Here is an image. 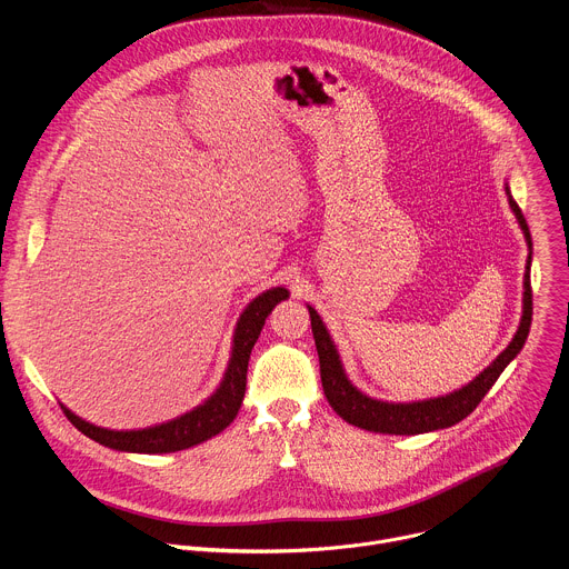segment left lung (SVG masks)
I'll use <instances>...</instances> for the list:
<instances>
[{
	"instance_id": "left-lung-1",
	"label": "left lung",
	"mask_w": 569,
	"mask_h": 569,
	"mask_svg": "<svg viewBox=\"0 0 569 569\" xmlns=\"http://www.w3.org/2000/svg\"><path fill=\"white\" fill-rule=\"evenodd\" d=\"M509 207L518 218V224L525 233V240L529 246V257L525 266V292H522V317L518 323V331L509 347L489 365L483 371H479L468 385L437 398H426V400H412V402H391V400H378L367 393H362L347 376L345 365L340 360L338 347L327 329V323L321 321L317 310L308 306L310 312V327H312V338L319 356V373H321V387L323 393H327V400L331 402V408L351 426L369 430V432H380V435H423V432H435L450 428L459 421H463L481 398L486 396L500 373L507 369V365L522 351L529 329H531V315H533V303H531V233L527 227V220L518 207V202L511 196L509 182L505 187Z\"/></svg>"
}]
</instances>
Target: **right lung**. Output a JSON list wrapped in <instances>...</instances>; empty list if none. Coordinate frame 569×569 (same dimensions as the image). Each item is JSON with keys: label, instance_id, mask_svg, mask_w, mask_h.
<instances>
[{"label": "right lung", "instance_id": "add662e5", "mask_svg": "<svg viewBox=\"0 0 569 569\" xmlns=\"http://www.w3.org/2000/svg\"><path fill=\"white\" fill-rule=\"evenodd\" d=\"M290 292L283 286L270 288L254 297L246 310L240 312L233 340H231V356L224 369V376L216 391L193 410L167 421L157 423L141 430H108L101 426H94L86 419L76 417L67 405L60 402L62 412L67 419L83 432L86 437L94 439L97 443L119 450V452H139V455H164V452H178L193 448L216 435H220L238 415L242 398H246V385H248V362L250 353L261 336V329L266 323V317L272 312V308L288 299Z\"/></svg>", "mask_w": 569, "mask_h": 569}]
</instances>
